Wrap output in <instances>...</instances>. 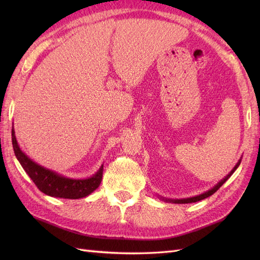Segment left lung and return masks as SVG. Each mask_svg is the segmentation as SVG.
Masks as SVG:
<instances>
[{"instance_id": "left-lung-1", "label": "left lung", "mask_w": 260, "mask_h": 260, "mask_svg": "<svg viewBox=\"0 0 260 260\" xmlns=\"http://www.w3.org/2000/svg\"><path fill=\"white\" fill-rule=\"evenodd\" d=\"M240 162H241V159H239L238 163L236 164V167H235L233 170H231V172H230L227 176H225L224 179H222L221 181H220L217 185H214L211 190L204 192V193H202V194H200V196L192 197V198H187V199H164V198H162V197H161V199H162V200H164V201L172 202V203H192V202L201 201V200H203V199H206V198H208V197H210V196H212L214 192H217L218 189H220V186H221V185L224 183V182L227 181L231 175H233V173L237 170V168H238L239 165H240Z\"/></svg>"}]
</instances>
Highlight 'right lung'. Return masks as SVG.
<instances>
[{"label": "right lung", "mask_w": 260, "mask_h": 260, "mask_svg": "<svg viewBox=\"0 0 260 260\" xmlns=\"http://www.w3.org/2000/svg\"><path fill=\"white\" fill-rule=\"evenodd\" d=\"M12 145L14 154L22 168L35 182L38 189L47 196L63 199H80L89 196L99 186L103 178V165L91 178L69 179L33 162L21 151L12 128Z\"/></svg>", "instance_id": "right-lung-1"}]
</instances>
